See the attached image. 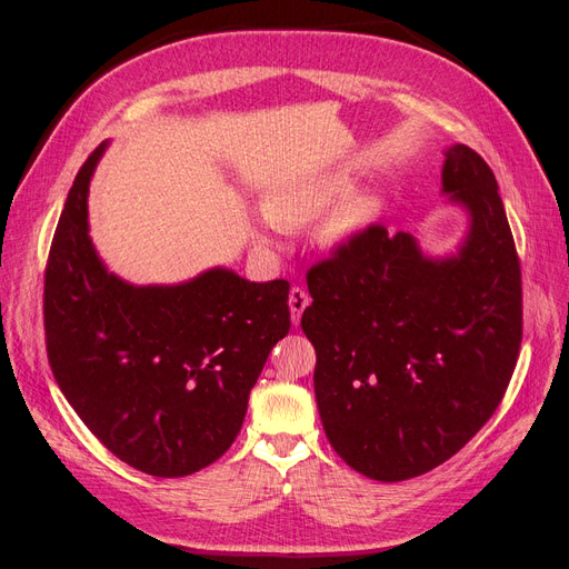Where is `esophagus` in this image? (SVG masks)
Returning a JSON list of instances; mask_svg holds the SVG:
<instances>
[{
  "mask_svg": "<svg viewBox=\"0 0 569 569\" xmlns=\"http://www.w3.org/2000/svg\"><path fill=\"white\" fill-rule=\"evenodd\" d=\"M308 303H311V297H308L301 287H291V291H289V311H291V322L299 325L301 313L306 311Z\"/></svg>",
  "mask_w": 569,
  "mask_h": 569,
  "instance_id": "esophagus-1",
  "label": "esophagus"
}]
</instances>
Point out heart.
<instances>
[{"label": "heart", "mask_w": 569, "mask_h": 569, "mask_svg": "<svg viewBox=\"0 0 569 569\" xmlns=\"http://www.w3.org/2000/svg\"><path fill=\"white\" fill-rule=\"evenodd\" d=\"M351 192V180L339 170H318V173H303L280 182L268 189L263 199L261 228L266 232H278L280 228H301L306 222L316 220L322 211L330 209L339 199ZM382 213V199L363 192L343 199L337 209L327 216L320 228L318 239L327 249H341L358 234L372 228Z\"/></svg>", "instance_id": "heart-1"}]
</instances>
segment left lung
Segmentation results:
<instances>
[{
	"label": "left lung",
	"instance_id": "obj_1",
	"mask_svg": "<svg viewBox=\"0 0 569 569\" xmlns=\"http://www.w3.org/2000/svg\"><path fill=\"white\" fill-rule=\"evenodd\" d=\"M441 194L468 213L456 251L372 226L308 270L301 327L316 401L341 460L403 481L456 456L501 403L522 341V280L498 182L465 144L443 151Z\"/></svg>",
	"mask_w": 569,
	"mask_h": 569
}]
</instances>
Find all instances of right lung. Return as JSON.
<instances>
[{
	"label": "right lung",
	"instance_id": "right-lung-1",
	"mask_svg": "<svg viewBox=\"0 0 569 569\" xmlns=\"http://www.w3.org/2000/svg\"><path fill=\"white\" fill-rule=\"evenodd\" d=\"M104 142L68 192L44 272V335L66 401L107 449L153 477L199 472L242 429L249 393L289 332V282L211 268L180 284L109 272L88 222Z\"/></svg>",
	"mask_w": 569,
	"mask_h": 569
}]
</instances>
